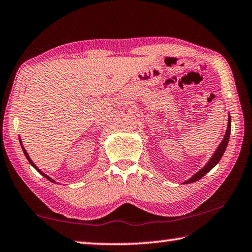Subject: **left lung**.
Listing matches in <instances>:
<instances>
[{
	"label": "left lung",
	"mask_w": 252,
	"mask_h": 252,
	"mask_svg": "<svg viewBox=\"0 0 252 252\" xmlns=\"http://www.w3.org/2000/svg\"><path fill=\"white\" fill-rule=\"evenodd\" d=\"M230 131H231V118H230V116H229L228 117V126H227V130H225V133H224L222 141L220 142L218 148L216 149V151L212 155V157L210 158V160L207 162L206 165H204L202 169H200L198 172H195L192 177H191L190 179H188V180L183 183H186L187 185V183H192V182L198 181L199 179H201L204 174H207L212 168H215L216 165L218 164V162L220 161V159L223 156L225 149H227L229 138H230Z\"/></svg>",
	"instance_id": "left-lung-1"
}]
</instances>
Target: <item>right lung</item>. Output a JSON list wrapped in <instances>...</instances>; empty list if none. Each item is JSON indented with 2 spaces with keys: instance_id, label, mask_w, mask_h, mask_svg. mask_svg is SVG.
<instances>
[{
  "instance_id": "add662e5",
  "label": "right lung",
  "mask_w": 252,
  "mask_h": 252,
  "mask_svg": "<svg viewBox=\"0 0 252 252\" xmlns=\"http://www.w3.org/2000/svg\"><path fill=\"white\" fill-rule=\"evenodd\" d=\"M20 139V143H21V146H22V150H23V153H24V156H25V158H27V159H28V161L30 162V164H31L32 165V167L34 168V169H36V171L37 172H39V173H41L42 174V176H43L44 178H46V179H48V180H50L51 182H53V183H57V182H55V180H53V179L52 178H50L49 176H48V174H45L43 171H41V170L39 169V168H37L36 167V165L35 164H34V162L31 160V158H30V156H29V153L27 152V150H25V149H24V147H23V144H22V141H21V138H19Z\"/></svg>"
}]
</instances>
